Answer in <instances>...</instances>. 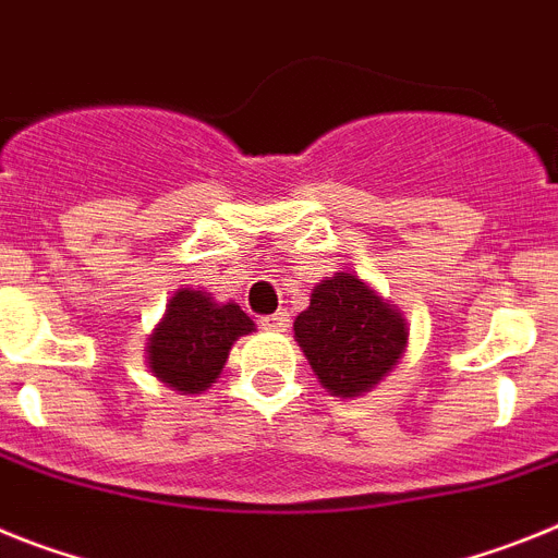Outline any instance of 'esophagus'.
<instances>
[{
  "label": "esophagus",
  "instance_id": "obj_1",
  "mask_svg": "<svg viewBox=\"0 0 558 558\" xmlns=\"http://www.w3.org/2000/svg\"><path fill=\"white\" fill-rule=\"evenodd\" d=\"M260 328H266V331H286L289 328V312H275V314H266V317H260Z\"/></svg>",
  "mask_w": 558,
  "mask_h": 558
}]
</instances>
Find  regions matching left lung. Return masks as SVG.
<instances>
[{
    "mask_svg": "<svg viewBox=\"0 0 558 558\" xmlns=\"http://www.w3.org/2000/svg\"><path fill=\"white\" fill-rule=\"evenodd\" d=\"M294 339L319 385L353 399L393 371L407 348V323L360 275L337 272L314 286L312 303L294 319Z\"/></svg>",
    "mask_w": 558,
    "mask_h": 558,
    "instance_id": "8db88e82",
    "label": "left lung"
}]
</instances>
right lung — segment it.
Returning a JSON list of instances; mask_svg holds the SVG:
<instances>
[{
  "label": "right lung",
  "instance_id": "add662e5",
  "mask_svg": "<svg viewBox=\"0 0 558 558\" xmlns=\"http://www.w3.org/2000/svg\"><path fill=\"white\" fill-rule=\"evenodd\" d=\"M255 331L239 303H216L207 292L179 289L148 337V367L182 396L205 393L221 376L232 342Z\"/></svg>",
  "mask_w": 558,
  "mask_h": 558
}]
</instances>
